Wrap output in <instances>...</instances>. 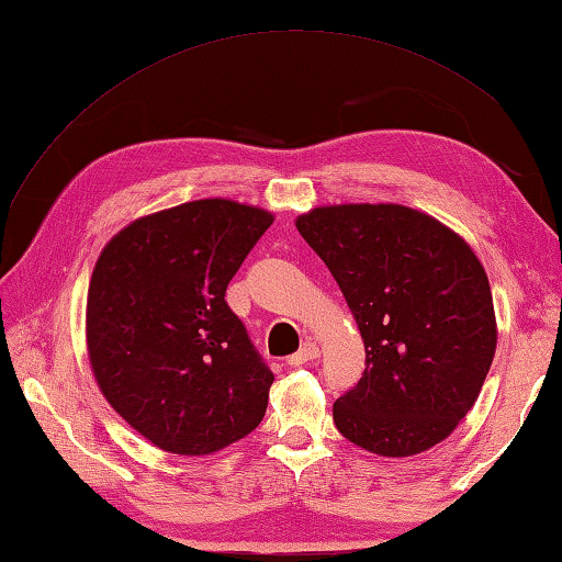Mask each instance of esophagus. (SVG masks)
<instances>
[{
	"label": "esophagus",
	"instance_id": "1",
	"mask_svg": "<svg viewBox=\"0 0 562 562\" xmlns=\"http://www.w3.org/2000/svg\"><path fill=\"white\" fill-rule=\"evenodd\" d=\"M318 357V345L316 342H304L302 345V350L300 352H294L290 360H288V364H292V367H300V364H306V362H312V360H316Z\"/></svg>",
	"mask_w": 562,
	"mask_h": 562
}]
</instances>
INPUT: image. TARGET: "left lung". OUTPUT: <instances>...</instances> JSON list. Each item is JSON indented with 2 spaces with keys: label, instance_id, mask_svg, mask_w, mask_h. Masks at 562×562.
Returning a JSON list of instances; mask_svg holds the SVG:
<instances>
[{
  "label": "left lung",
  "instance_id": "obj_1",
  "mask_svg": "<svg viewBox=\"0 0 562 562\" xmlns=\"http://www.w3.org/2000/svg\"><path fill=\"white\" fill-rule=\"evenodd\" d=\"M364 340V372L333 403V423L379 457L447 439L491 372V282L449 226L403 205H330L296 217Z\"/></svg>",
  "mask_w": 562,
  "mask_h": 562
}]
</instances>
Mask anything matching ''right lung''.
<instances>
[{"label":"right lung","mask_w":562,"mask_h":562,"mask_svg":"<svg viewBox=\"0 0 562 562\" xmlns=\"http://www.w3.org/2000/svg\"><path fill=\"white\" fill-rule=\"evenodd\" d=\"M270 224L260 207L195 200L135 220L101 250L89 362L105 401L154 447L205 457L266 415L274 376L224 294Z\"/></svg>","instance_id":"right-lung-1"}]
</instances>
